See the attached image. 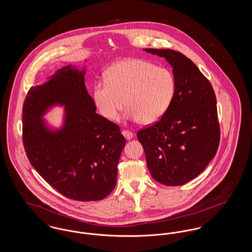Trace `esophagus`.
Returning <instances> with one entry per match:
<instances>
[{
	"mask_svg": "<svg viewBox=\"0 0 252 252\" xmlns=\"http://www.w3.org/2000/svg\"><path fill=\"white\" fill-rule=\"evenodd\" d=\"M122 134L124 135V137L126 140H130V139H132V137H133V133L131 131H129V130H123Z\"/></svg>",
	"mask_w": 252,
	"mask_h": 252,
	"instance_id": "1",
	"label": "esophagus"
}]
</instances>
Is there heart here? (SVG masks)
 I'll return each instance as SVG.
<instances>
[{
  "label": "heart",
  "instance_id": "b5f03b06",
  "mask_svg": "<svg viewBox=\"0 0 252 252\" xmlns=\"http://www.w3.org/2000/svg\"><path fill=\"white\" fill-rule=\"evenodd\" d=\"M175 78L165 68L138 59L121 60L94 88L96 107L103 117L116 120L126 106L127 117L144 125L159 120L175 94Z\"/></svg>",
  "mask_w": 252,
  "mask_h": 252
}]
</instances>
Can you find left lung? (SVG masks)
<instances>
[{
    "instance_id": "obj_1",
    "label": "left lung",
    "mask_w": 252,
    "mask_h": 252,
    "mask_svg": "<svg viewBox=\"0 0 252 252\" xmlns=\"http://www.w3.org/2000/svg\"><path fill=\"white\" fill-rule=\"evenodd\" d=\"M173 67L175 94L165 114L137 136L154 180L179 186L196 178L216 156L220 142L215 91L192 60L171 49H144Z\"/></svg>"
}]
</instances>
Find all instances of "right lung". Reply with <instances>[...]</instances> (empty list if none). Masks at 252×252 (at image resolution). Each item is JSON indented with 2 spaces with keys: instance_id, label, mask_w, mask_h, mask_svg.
Segmentation results:
<instances>
[{
  "instance_id": "right-lung-1",
  "label": "right lung",
  "mask_w": 252,
  "mask_h": 252,
  "mask_svg": "<svg viewBox=\"0 0 252 252\" xmlns=\"http://www.w3.org/2000/svg\"><path fill=\"white\" fill-rule=\"evenodd\" d=\"M84 73L68 65L28 91L23 142L30 163L50 186L70 199L96 201L115 187L126 139L115 123L96 113ZM55 103L66 107V116L63 128L52 132L40 117Z\"/></svg>"
}]
</instances>
